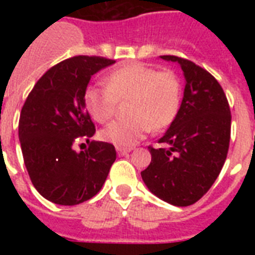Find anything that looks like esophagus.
<instances>
[{"instance_id": "esophagus-1", "label": "esophagus", "mask_w": 255, "mask_h": 255, "mask_svg": "<svg viewBox=\"0 0 255 255\" xmlns=\"http://www.w3.org/2000/svg\"><path fill=\"white\" fill-rule=\"evenodd\" d=\"M131 151H132L131 148H118V155L126 156V155H128V153H129Z\"/></svg>"}]
</instances>
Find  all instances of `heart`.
Returning a JSON list of instances; mask_svg holds the SVG:
<instances>
[{
	"mask_svg": "<svg viewBox=\"0 0 255 255\" xmlns=\"http://www.w3.org/2000/svg\"><path fill=\"white\" fill-rule=\"evenodd\" d=\"M127 99L128 118L116 119L100 132L104 141L118 148H129L139 143L148 132L169 126L177 116L181 102V85L170 70L131 62L112 70L106 86H88L85 106L99 123H106L115 114L120 100Z\"/></svg>",
	"mask_w": 255,
	"mask_h": 255,
	"instance_id": "b5f03b06",
	"label": "heart"
}]
</instances>
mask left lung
I'll return each mask as SVG.
<instances>
[{"mask_svg":"<svg viewBox=\"0 0 255 255\" xmlns=\"http://www.w3.org/2000/svg\"><path fill=\"white\" fill-rule=\"evenodd\" d=\"M185 77V88L177 116L159 143L148 147L152 160L141 172L152 193L174 206L197 202L221 172L230 141L232 115L226 95L217 79L193 62L174 55Z\"/></svg>","mask_w":255,"mask_h":255,"instance_id":"8db88e82","label":"left lung"}]
</instances>
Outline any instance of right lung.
Here are the masks:
<instances>
[{
  "label": "right lung",
  "instance_id": "obj_1",
  "mask_svg": "<svg viewBox=\"0 0 255 255\" xmlns=\"http://www.w3.org/2000/svg\"><path fill=\"white\" fill-rule=\"evenodd\" d=\"M114 63L87 55L59 62L42 75L22 107L18 136L26 169L34 188L54 204L77 205L94 197L116 160L110 143L91 141L79 153L73 148L95 133L85 106L90 79Z\"/></svg>",
  "mask_w": 255,
  "mask_h": 255
}]
</instances>
